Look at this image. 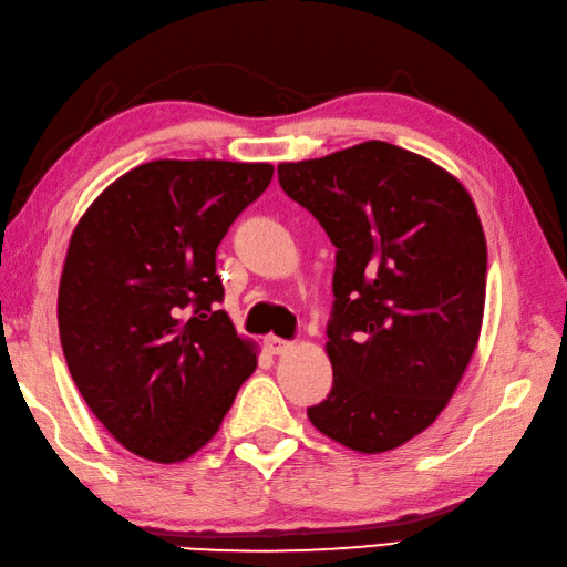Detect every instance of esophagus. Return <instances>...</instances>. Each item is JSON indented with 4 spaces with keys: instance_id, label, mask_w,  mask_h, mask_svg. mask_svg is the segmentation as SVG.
I'll return each mask as SVG.
<instances>
[{
    "instance_id": "1",
    "label": "esophagus",
    "mask_w": 567,
    "mask_h": 567,
    "mask_svg": "<svg viewBox=\"0 0 567 567\" xmlns=\"http://www.w3.org/2000/svg\"><path fill=\"white\" fill-rule=\"evenodd\" d=\"M264 350H267L269 354H284L291 350V342L276 338V334H267V338H264Z\"/></svg>"
}]
</instances>
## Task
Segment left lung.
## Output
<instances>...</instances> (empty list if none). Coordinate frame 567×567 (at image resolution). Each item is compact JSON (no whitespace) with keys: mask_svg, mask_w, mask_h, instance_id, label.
Returning <instances> with one entry per match:
<instances>
[{"mask_svg":"<svg viewBox=\"0 0 567 567\" xmlns=\"http://www.w3.org/2000/svg\"><path fill=\"white\" fill-rule=\"evenodd\" d=\"M288 198L338 247L332 389L308 409L320 433L386 453L447 406L477 348L487 241L462 183L386 142L279 164Z\"/></svg>","mask_w":567,"mask_h":567,"instance_id":"1","label":"left lung"}]
</instances>
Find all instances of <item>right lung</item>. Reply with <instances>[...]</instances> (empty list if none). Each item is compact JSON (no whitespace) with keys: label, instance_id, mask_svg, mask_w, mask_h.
I'll use <instances>...</instances> for the list:
<instances>
[{"label":"right lung","instance_id":"right-lung-1","mask_svg":"<svg viewBox=\"0 0 567 567\" xmlns=\"http://www.w3.org/2000/svg\"><path fill=\"white\" fill-rule=\"evenodd\" d=\"M271 176V164L148 161L80 217L58 288L63 354L95 419L138 457H190L257 367L217 310L215 251Z\"/></svg>","mask_w":567,"mask_h":567}]
</instances>
